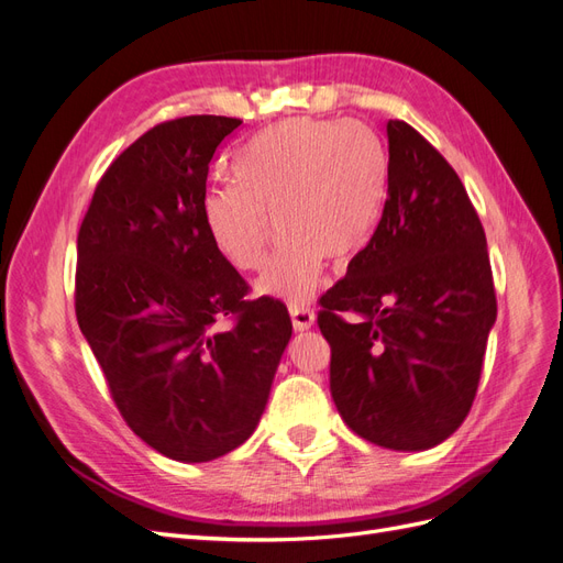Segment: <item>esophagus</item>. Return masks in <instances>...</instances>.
Instances as JSON below:
<instances>
[{
    "instance_id": "34e87169",
    "label": "esophagus",
    "mask_w": 563,
    "mask_h": 563,
    "mask_svg": "<svg viewBox=\"0 0 563 563\" xmlns=\"http://www.w3.org/2000/svg\"><path fill=\"white\" fill-rule=\"evenodd\" d=\"M288 312H291L294 329H296V331H308V329H312V323H314V310L310 308V305L291 302V308H288Z\"/></svg>"
}]
</instances>
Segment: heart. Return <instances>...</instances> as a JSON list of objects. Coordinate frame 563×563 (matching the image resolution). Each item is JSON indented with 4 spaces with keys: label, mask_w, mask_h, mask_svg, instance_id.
<instances>
[{
    "label": "heart",
    "mask_w": 563,
    "mask_h": 563,
    "mask_svg": "<svg viewBox=\"0 0 563 563\" xmlns=\"http://www.w3.org/2000/svg\"><path fill=\"white\" fill-rule=\"evenodd\" d=\"M230 168L234 185L213 187L203 220L240 272L265 267L276 223L277 253L261 282L267 296L305 302L323 258L352 261L378 230L389 159L378 133L354 119H288L253 135Z\"/></svg>",
    "instance_id": "obj_1"
}]
</instances>
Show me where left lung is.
Instances as JSON below:
<instances>
[{
	"label": "left lung",
	"instance_id": "left-lung-1",
	"mask_svg": "<svg viewBox=\"0 0 563 563\" xmlns=\"http://www.w3.org/2000/svg\"><path fill=\"white\" fill-rule=\"evenodd\" d=\"M387 141L378 230L319 298L317 323L347 428L424 451L470 413L498 302L482 220L453 166L401 119L387 122Z\"/></svg>",
	"mask_w": 563,
	"mask_h": 563
}]
</instances>
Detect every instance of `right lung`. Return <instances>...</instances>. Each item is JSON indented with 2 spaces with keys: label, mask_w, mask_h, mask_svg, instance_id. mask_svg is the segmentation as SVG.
I'll return each instance as SVG.
<instances>
[{
  "label": "right lung",
  "mask_w": 563,
  "mask_h": 563,
  "mask_svg": "<svg viewBox=\"0 0 563 563\" xmlns=\"http://www.w3.org/2000/svg\"><path fill=\"white\" fill-rule=\"evenodd\" d=\"M240 124L192 114L152 126L108 166L77 234L79 329L129 428L180 463L253 434L294 331L284 302L246 298L203 220L209 164ZM218 318L233 327L216 332Z\"/></svg>",
  "instance_id": "1"
}]
</instances>
